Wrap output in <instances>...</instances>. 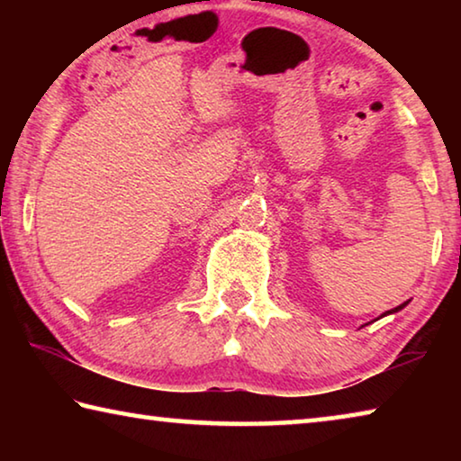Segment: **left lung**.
I'll return each mask as SVG.
<instances>
[{"label": "left lung", "mask_w": 461, "mask_h": 461, "mask_svg": "<svg viewBox=\"0 0 461 461\" xmlns=\"http://www.w3.org/2000/svg\"><path fill=\"white\" fill-rule=\"evenodd\" d=\"M404 305H407V303H402V305H399V307H396V309H390V311H386L384 315H388V313H396V311H401Z\"/></svg>", "instance_id": "obj_1"}]
</instances>
